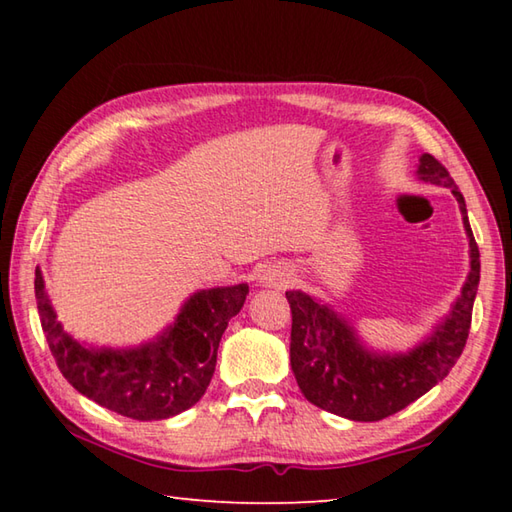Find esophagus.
Here are the masks:
<instances>
[{
    "mask_svg": "<svg viewBox=\"0 0 512 512\" xmlns=\"http://www.w3.org/2000/svg\"><path fill=\"white\" fill-rule=\"evenodd\" d=\"M293 273L289 271H273V273H266V284H273V287H287V284L291 282Z\"/></svg>",
    "mask_w": 512,
    "mask_h": 512,
    "instance_id": "34e87169",
    "label": "esophagus"
}]
</instances>
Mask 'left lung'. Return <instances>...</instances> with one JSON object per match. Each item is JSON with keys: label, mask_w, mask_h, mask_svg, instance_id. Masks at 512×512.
Listing matches in <instances>:
<instances>
[{"label": "left lung", "mask_w": 512, "mask_h": 512, "mask_svg": "<svg viewBox=\"0 0 512 512\" xmlns=\"http://www.w3.org/2000/svg\"><path fill=\"white\" fill-rule=\"evenodd\" d=\"M418 176L424 183L452 189L470 237V275L461 298L427 341L409 354L379 357L363 348L354 329L327 305H320L302 291H287L293 375L311 404L341 418L377 422L402 411L449 375L470 334L481 259L467 221L465 198L449 171L429 153L420 158Z\"/></svg>", "instance_id": "obj_1"}]
</instances>
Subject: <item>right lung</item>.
Segmentation results:
<instances>
[{
  "instance_id": "1",
  "label": "right lung",
  "mask_w": 512,
  "mask_h": 512,
  "mask_svg": "<svg viewBox=\"0 0 512 512\" xmlns=\"http://www.w3.org/2000/svg\"><path fill=\"white\" fill-rule=\"evenodd\" d=\"M246 296L248 284L198 291L153 343L94 350L63 332L36 268L40 325L58 370L76 391L133 420L171 418L201 400L214 375L221 336Z\"/></svg>"
}]
</instances>
